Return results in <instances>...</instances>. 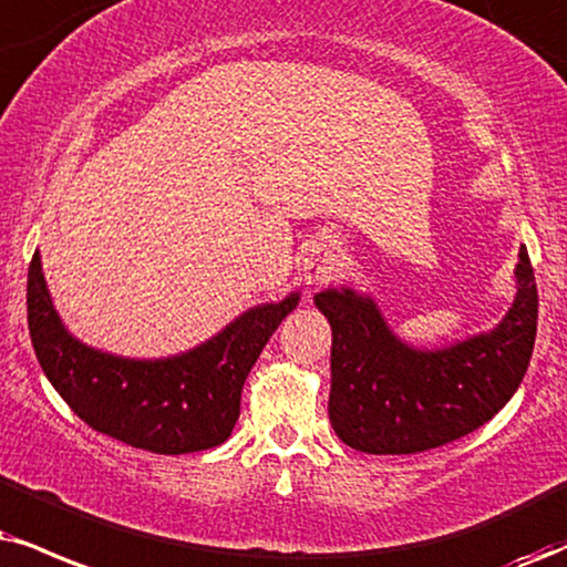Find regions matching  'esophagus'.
I'll return each instance as SVG.
<instances>
[{
    "instance_id": "1",
    "label": "esophagus",
    "mask_w": 567,
    "mask_h": 567,
    "mask_svg": "<svg viewBox=\"0 0 567 567\" xmlns=\"http://www.w3.org/2000/svg\"><path fill=\"white\" fill-rule=\"evenodd\" d=\"M302 268H305L307 281L320 284L326 281V278H331V272L337 270V255H333L328 247H316L305 257Z\"/></svg>"
}]
</instances>
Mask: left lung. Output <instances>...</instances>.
<instances>
[{"label":"left lung","mask_w":567,"mask_h":567,"mask_svg":"<svg viewBox=\"0 0 567 567\" xmlns=\"http://www.w3.org/2000/svg\"><path fill=\"white\" fill-rule=\"evenodd\" d=\"M518 257V295L502 323L444 349L404 344L358 291L316 295L333 333L328 417L341 442L368 454H415L467 436L505 408L528 370L539 318L526 247Z\"/></svg>","instance_id":"1"}]
</instances>
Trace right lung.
I'll use <instances>...</instances> for the list:
<instances>
[{
  "instance_id": "1",
  "label": "right lung",
  "mask_w": 567,
  "mask_h": 567,
  "mask_svg": "<svg viewBox=\"0 0 567 567\" xmlns=\"http://www.w3.org/2000/svg\"><path fill=\"white\" fill-rule=\"evenodd\" d=\"M299 295L257 305L176 358L131 360L81 344L54 310L39 251L28 268V331L44 375L91 429L157 454L213 450L239 421L241 389Z\"/></svg>"
}]
</instances>
